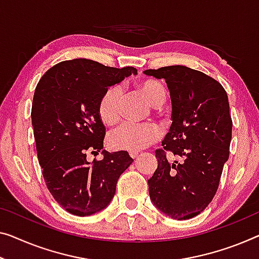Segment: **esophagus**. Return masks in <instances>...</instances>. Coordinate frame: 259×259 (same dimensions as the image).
<instances>
[{"label": "esophagus", "mask_w": 259, "mask_h": 259, "mask_svg": "<svg viewBox=\"0 0 259 259\" xmlns=\"http://www.w3.org/2000/svg\"><path fill=\"white\" fill-rule=\"evenodd\" d=\"M129 154H130V157L133 158V159H135V158L138 156V151H130Z\"/></svg>", "instance_id": "obj_1"}]
</instances>
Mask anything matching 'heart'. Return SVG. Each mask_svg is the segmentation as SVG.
<instances>
[{
    "label": "heart",
    "instance_id": "heart-1",
    "mask_svg": "<svg viewBox=\"0 0 259 259\" xmlns=\"http://www.w3.org/2000/svg\"><path fill=\"white\" fill-rule=\"evenodd\" d=\"M145 99L152 107H161L166 101V92L160 82L149 79L138 86ZM123 92L119 86H113L103 94L99 105V114L107 124H114L121 116V105ZM161 137V130L154 123L146 124H131L123 123L111 131L108 142L114 149L141 150L156 142Z\"/></svg>",
    "mask_w": 259,
    "mask_h": 259
}]
</instances>
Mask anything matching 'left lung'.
Segmentation results:
<instances>
[{
  "label": "left lung",
  "mask_w": 259,
  "mask_h": 259,
  "mask_svg": "<svg viewBox=\"0 0 259 259\" xmlns=\"http://www.w3.org/2000/svg\"><path fill=\"white\" fill-rule=\"evenodd\" d=\"M144 74L164 79L171 95L172 124L156 158L158 166L148 180L154 206L165 215L188 220L213 200L229 158L233 121L222 84L181 65L146 69ZM165 151L179 155L169 163Z\"/></svg>",
  "instance_id": "8db88e82"
}]
</instances>
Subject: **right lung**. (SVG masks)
Here are the masks:
<instances>
[{"instance_id":"right-lung-1","label":"right lung","mask_w":259,"mask_h":259,"mask_svg":"<svg viewBox=\"0 0 259 259\" xmlns=\"http://www.w3.org/2000/svg\"><path fill=\"white\" fill-rule=\"evenodd\" d=\"M131 73L137 69L80 58L55 65L34 90L31 121L38 160L50 193L73 215L105 209L119 176L134 161L126 151L106 150L102 160H87L88 152L103 149L106 128L99 114L103 94Z\"/></svg>"}]
</instances>
